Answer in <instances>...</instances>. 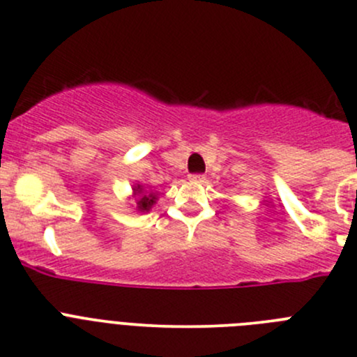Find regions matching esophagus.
I'll return each mask as SVG.
<instances>
[{"label":"esophagus","mask_w":357,"mask_h":357,"mask_svg":"<svg viewBox=\"0 0 357 357\" xmlns=\"http://www.w3.org/2000/svg\"><path fill=\"white\" fill-rule=\"evenodd\" d=\"M190 181L191 183H204L205 176L204 174H190Z\"/></svg>","instance_id":"esophagus-1"}]
</instances>
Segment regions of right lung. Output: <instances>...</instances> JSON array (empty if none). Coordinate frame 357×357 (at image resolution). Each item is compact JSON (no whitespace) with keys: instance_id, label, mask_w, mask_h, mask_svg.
I'll return each instance as SVG.
<instances>
[{"instance_id":"obj_1","label":"right lung","mask_w":357,"mask_h":357,"mask_svg":"<svg viewBox=\"0 0 357 357\" xmlns=\"http://www.w3.org/2000/svg\"><path fill=\"white\" fill-rule=\"evenodd\" d=\"M133 193H131V198L135 200V210L137 212H150L153 205L157 204V198H159V193L155 190L150 188L149 185H144V183H135L133 185Z\"/></svg>"}]
</instances>
